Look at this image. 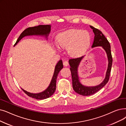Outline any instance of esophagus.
Masks as SVG:
<instances>
[{
	"label": "esophagus",
	"mask_w": 126,
	"mask_h": 126,
	"mask_svg": "<svg viewBox=\"0 0 126 126\" xmlns=\"http://www.w3.org/2000/svg\"><path fill=\"white\" fill-rule=\"evenodd\" d=\"M63 65H64V66H67L68 65V62L66 61H65L63 62Z\"/></svg>",
	"instance_id": "esophagus-1"
}]
</instances>
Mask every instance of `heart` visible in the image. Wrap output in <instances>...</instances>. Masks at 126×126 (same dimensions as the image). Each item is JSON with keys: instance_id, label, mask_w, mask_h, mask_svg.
Here are the masks:
<instances>
[{"instance_id": "obj_1", "label": "heart", "mask_w": 126, "mask_h": 126, "mask_svg": "<svg viewBox=\"0 0 126 126\" xmlns=\"http://www.w3.org/2000/svg\"><path fill=\"white\" fill-rule=\"evenodd\" d=\"M57 42L60 47L68 48L70 56H77L90 44L91 36L87 31L73 29L63 33Z\"/></svg>"}]
</instances>
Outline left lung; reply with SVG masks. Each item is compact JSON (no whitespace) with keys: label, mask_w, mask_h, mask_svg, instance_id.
<instances>
[{"label":"left lung","mask_w":126,"mask_h":126,"mask_svg":"<svg viewBox=\"0 0 126 126\" xmlns=\"http://www.w3.org/2000/svg\"><path fill=\"white\" fill-rule=\"evenodd\" d=\"M91 28L93 29L95 36L93 43L92 48L96 47H101L105 51L108 58V67L106 71L105 79L101 83L95 86H85L82 84L80 80L78 74L79 66L85 56L80 57H77L70 59L68 61L70 65V70L72 74V84L74 91L79 95L82 96H90L96 93L99 91L102 87L105 86L109 81L111 73V67L112 65V57L111 55V46L108 40L105 36L101 31L94 27L90 26Z\"/></svg>","instance_id":"left-lung-1"}]
</instances>
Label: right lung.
I'll use <instances>...</instances> for the list:
<instances>
[{
    "instance_id": "right-lung-1",
    "label": "right lung",
    "mask_w": 126,
    "mask_h": 126,
    "mask_svg": "<svg viewBox=\"0 0 126 126\" xmlns=\"http://www.w3.org/2000/svg\"><path fill=\"white\" fill-rule=\"evenodd\" d=\"M51 26L49 25H40L33 27H30L25 30L21 33L18 39L15 44L14 46L25 36H40L45 37L46 40H48V37L51 32ZM63 68V65L62 60H60L58 62L54 68V73L52 78L50 81V83L47 87V88L42 92L38 93H32L24 90L21 88L25 93L29 97L34 98L37 100H43L51 96L55 92L56 89V81L58 75L60 71Z\"/></svg>"
}]
</instances>
